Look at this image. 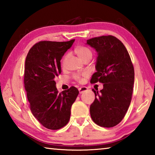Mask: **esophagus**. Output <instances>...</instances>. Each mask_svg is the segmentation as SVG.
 Instances as JSON below:
<instances>
[{"label": "esophagus", "instance_id": "obj_1", "mask_svg": "<svg viewBox=\"0 0 155 155\" xmlns=\"http://www.w3.org/2000/svg\"><path fill=\"white\" fill-rule=\"evenodd\" d=\"M87 90V87H85V86H83V87H81L80 88H78V91H79V93L80 94H83V92H85Z\"/></svg>", "mask_w": 155, "mask_h": 155}]
</instances>
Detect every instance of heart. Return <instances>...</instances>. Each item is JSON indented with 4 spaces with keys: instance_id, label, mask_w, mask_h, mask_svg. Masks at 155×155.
<instances>
[{
    "instance_id": "heart-1",
    "label": "heart",
    "mask_w": 155,
    "mask_h": 155,
    "mask_svg": "<svg viewBox=\"0 0 155 155\" xmlns=\"http://www.w3.org/2000/svg\"><path fill=\"white\" fill-rule=\"evenodd\" d=\"M74 51L76 52V54H77L78 57H79V58L83 60V61H85V60L89 59H91V57H92V52L90 51V49L87 47L85 46H78L77 48H76ZM68 58V55L65 56L64 59V61H63V64H65V61H66V59ZM88 76V73L87 72H83L82 74H74L73 76V78H74V79L77 81H82V78L83 77H86Z\"/></svg>"
}]
</instances>
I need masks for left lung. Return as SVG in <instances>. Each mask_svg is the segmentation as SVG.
Wrapping results in <instances>:
<instances>
[{"instance_id": "obj_1", "label": "left lung", "mask_w": 155, "mask_h": 155, "mask_svg": "<svg viewBox=\"0 0 155 155\" xmlns=\"http://www.w3.org/2000/svg\"><path fill=\"white\" fill-rule=\"evenodd\" d=\"M87 44L98 53L96 72L90 82L103 83L100 92L92 90L96 97L90 105L91 117L101 127H115L124 118L130 105L134 68L126 47L114 36L91 38L87 40Z\"/></svg>"}]
</instances>
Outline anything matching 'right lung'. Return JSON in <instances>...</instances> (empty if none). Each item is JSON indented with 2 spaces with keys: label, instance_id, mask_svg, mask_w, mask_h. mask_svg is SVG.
<instances>
[{
  "label": "right lung",
  "instance_id": "obj_1",
  "mask_svg": "<svg viewBox=\"0 0 155 155\" xmlns=\"http://www.w3.org/2000/svg\"><path fill=\"white\" fill-rule=\"evenodd\" d=\"M74 40L41 41L29 50L26 58L24 83L31 111L48 129H59L68 124L79 93L75 87L59 93L54 81L61 74L62 57Z\"/></svg>",
  "mask_w": 155,
  "mask_h": 155
}]
</instances>
